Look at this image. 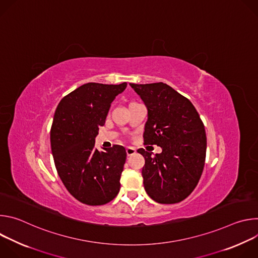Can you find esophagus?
<instances>
[{
	"instance_id": "1",
	"label": "esophagus",
	"mask_w": 258,
	"mask_h": 258,
	"mask_svg": "<svg viewBox=\"0 0 258 258\" xmlns=\"http://www.w3.org/2000/svg\"><path fill=\"white\" fill-rule=\"evenodd\" d=\"M136 153V149L133 148V147H126V154L127 156H131Z\"/></svg>"
}]
</instances>
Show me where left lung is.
<instances>
[{
  "label": "left lung",
  "instance_id": "left-lung-1",
  "mask_svg": "<svg viewBox=\"0 0 258 258\" xmlns=\"http://www.w3.org/2000/svg\"><path fill=\"white\" fill-rule=\"evenodd\" d=\"M148 110L144 144L157 145L152 156L143 148L144 188L154 201L178 203L196 188L206 156V134L196 108L189 99L163 83L130 84Z\"/></svg>",
  "mask_w": 258,
  "mask_h": 258
}]
</instances>
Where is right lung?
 Wrapping results in <instances>:
<instances>
[{"label":"right lung","mask_w":258,"mask_h":258,"mask_svg":"<svg viewBox=\"0 0 258 258\" xmlns=\"http://www.w3.org/2000/svg\"><path fill=\"white\" fill-rule=\"evenodd\" d=\"M126 85L88 83L65 96L56 108L50 135L55 166L68 192L84 204H106L119 192L124 147L99 151L95 138Z\"/></svg>","instance_id":"obj_1"}]
</instances>
